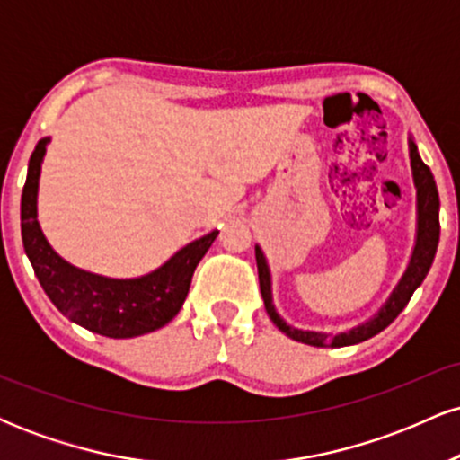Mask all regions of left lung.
Returning a JSON list of instances; mask_svg holds the SVG:
<instances>
[{
	"label": "left lung",
	"mask_w": 460,
	"mask_h": 460,
	"mask_svg": "<svg viewBox=\"0 0 460 460\" xmlns=\"http://www.w3.org/2000/svg\"><path fill=\"white\" fill-rule=\"evenodd\" d=\"M409 155H411V168H413V181L417 190V237H415V248H413V255H411L409 266H406L402 279H400L398 285H395L394 292L389 294L387 303H385L367 322H363V324H358L355 329L346 332H337L335 337H329L326 332L294 329V326H289L288 322L277 314V309H274L270 268H268L261 248L255 246L261 298H263V305H266L268 315H270V320L279 326V331H283L285 335L292 337V340L303 341V344H309V346H320V348L352 346V344H358V341L369 340V337L378 335L383 329H387V326L398 318L400 311L409 305L413 292L420 288L421 281H424L426 274H429L432 260H435L437 244H439V192H437L435 177H432L430 168L421 162L413 140H409Z\"/></svg>",
	"instance_id": "8db88e82"
}]
</instances>
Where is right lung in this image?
<instances>
[{
    "mask_svg": "<svg viewBox=\"0 0 460 460\" xmlns=\"http://www.w3.org/2000/svg\"><path fill=\"white\" fill-rule=\"evenodd\" d=\"M47 142L49 138L39 140L31 153L21 194V237L45 294L68 320L99 335L128 340L162 329L181 309L194 268L212 246L218 231L190 242L164 266L138 279H110L79 270L49 246L36 220L40 164Z\"/></svg>",
    "mask_w": 460,
    "mask_h": 460,
    "instance_id": "right-lung-1",
    "label": "right lung"
}]
</instances>
